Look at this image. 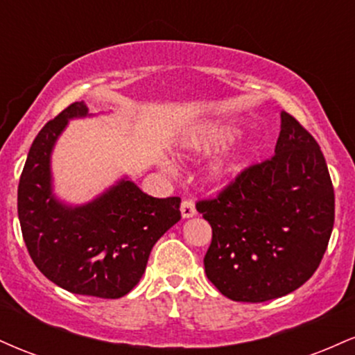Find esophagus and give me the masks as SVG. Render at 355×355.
<instances>
[{
    "mask_svg": "<svg viewBox=\"0 0 355 355\" xmlns=\"http://www.w3.org/2000/svg\"><path fill=\"white\" fill-rule=\"evenodd\" d=\"M180 211L183 218H190L193 215H197V209H195V202L191 198H187V200L182 202L180 205Z\"/></svg>",
    "mask_w": 355,
    "mask_h": 355,
    "instance_id": "obj_1",
    "label": "esophagus"
}]
</instances>
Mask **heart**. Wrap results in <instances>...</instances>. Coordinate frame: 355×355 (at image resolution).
<instances>
[{"label": "heart", "mask_w": 355, "mask_h": 355, "mask_svg": "<svg viewBox=\"0 0 355 355\" xmlns=\"http://www.w3.org/2000/svg\"><path fill=\"white\" fill-rule=\"evenodd\" d=\"M234 126L229 125H210L205 126V128L198 130L197 133H193L189 140V148L193 150L197 153H207L211 152V150H217L220 146H223L227 141L234 137ZM235 170V164L230 160L218 162L217 165L214 166V175L215 180H222V178L230 177Z\"/></svg>", "instance_id": "1"}]
</instances>
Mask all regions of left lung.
Returning a JSON list of instances; mask_svg holds the SVG:
<instances>
[{"instance_id": "8db88e82", "label": "left lung", "mask_w": 355, "mask_h": 355, "mask_svg": "<svg viewBox=\"0 0 355 355\" xmlns=\"http://www.w3.org/2000/svg\"><path fill=\"white\" fill-rule=\"evenodd\" d=\"M280 116L275 153L197 202L211 227L205 274L235 302L294 292L320 266L332 234L336 198L320 146L291 113Z\"/></svg>"}]
</instances>
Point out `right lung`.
<instances>
[{
    "mask_svg": "<svg viewBox=\"0 0 355 355\" xmlns=\"http://www.w3.org/2000/svg\"><path fill=\"white\" fill-rule=\"evenodd\" d=\"M83 101L68 105L40 130L18 185V217L38 270L71 294L120 299L144 275L158 239L180 220V197L153 198L121 180L88 205L53 198L50 153L67 121L85 116Z\"/></svg>",
    "mask_w": 355,
    "mask_h": 355,
    "instance_id": "right-lung-1",
    "label": "right lung"
}]
</instances>
